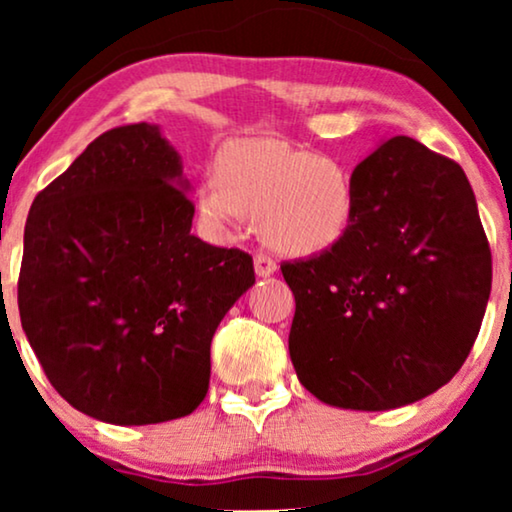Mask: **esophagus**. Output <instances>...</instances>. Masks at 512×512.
<instances>
[{
  "instance_id": "esophagus-1",
  "label": "esophagus",
  "mask_w": 512,
  "mask_h": 512,
  "mask_svg": "<svg viewBox=\"0 0 512 512\" xmlns=\"http://www.w3.org/2000/svg\"><path fill=\"white\" fill-rule=\"evenodd\" d=\"M254 268H256L258 277H270V275H275V272H277V263H275V258L265 254V251H256Z\"/></svg>"
}]
</instances>
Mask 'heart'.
Masks as SVG:
<instances>
[{
  "instance_id": "1",
  "label": "heart",
  "mask_w": 512,
  "mask_h": 512,
  "mask_svg": "<svg viewBox=\"0 0 512 512\" xmlns=\"http://www.w3.org/2000/svg\"><path fill=\"white\" fill-rule=\"evenodd\" d=\"M202 219L230 228L261 216L265 242L291 256L333 249L356 216L354 181L347 167L279 139H240L216 158V181L198 191Z\"/></svg>"
}]
</instances>
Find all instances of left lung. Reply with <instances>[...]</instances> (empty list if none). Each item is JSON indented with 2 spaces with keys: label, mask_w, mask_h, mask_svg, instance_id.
<instances>
[{
  "label": "left lung",
  "mask_w": 512,
  "mask_h": 512,
  "mask_svg": "<svg viewBox=\"0 0 512 512\" xmlns=\"http://www.w3.org/2000/svg\"><path fill=\"white\" fill-rule=\"evenodd\" d=\"M352 181L349 233L282 263L296 298L289 354L319 401L391 410L464 366L492 291V251L464 170L415 139L384 142Z\"/></svg>",
  "instance_id": "obj_1"
}]
</instances>
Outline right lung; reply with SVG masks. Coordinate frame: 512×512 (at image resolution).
<instances>
[{
  "label": "right lung",
  "instance_id": "add662e5",
  "mask_svg": "<svg viewBox=\"0 0 512 512\" xmlns=\"http://www.w3.org/2000/svg\"><path fill=\"white\" fill-rule=\"evenodd\" d=\"M186 188L158 125L132 123L90 142L32 202L20 321L83 415L158 424L207 396L216 326L256 277L247 251L191 235Z\"/></svg>",
  "mask_w": 512,
  "mask_h": 512
}]
</instances>
